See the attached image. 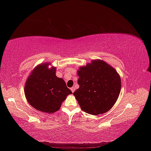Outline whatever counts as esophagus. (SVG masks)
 <instances>
[{
  "label": "esophagus",
  "instance_id": "1",
  "mask_svg": "<svg viewBox=\"0 0 151 151\" xmlns=\"http://www.w3.org/2000/svg\"><path fill=\"white\" fill-rule=\"evenodd\" d=\"M70 90H71V91L73 92V93H74V92H75V86H73V87L70 88Z\"/></svg>",
  "mask_w": 151,
  "mask_h": 151
}]
</instances>
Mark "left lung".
Wrapping results in <instances>:
<instances>
[{"mask_svg": "<svg viewBox=\"0 0 151 151\" xmlns=\"http://www.w3.org/2000/svg\"><path fill=\"white\" fill-rule=\"evenodd\" d=\"M77 75L79 88L73 94L81 109L93 115L109 111L121 92V77L116 70L103 60H93L81 66Z\"/></svg>", "mask_w": 151, "mask_h": 151, "instance_id": "obj_1", "label": "left lung"}]
</instances>
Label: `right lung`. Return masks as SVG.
<instances>
[{
	"label": "right lung",
	"mask_w": 151,
	"mask_h": 151,
	"mask_svg": "<svg viewBox=\"0 0 151 151\" xmlns=\"http://www.w3.org/2000/svg\"><path fill=\"white\" fill-rule=\"evenodd\" d=\"M49 63L38 65L28 77L24 86L27 101L37 111L53 113L72 94L65 81L56 76V68H48Z\"/></svg>",
	"instance_id": "1"
}]
</instances>
